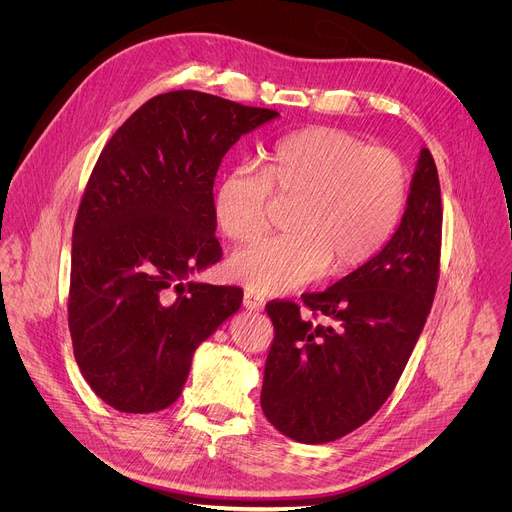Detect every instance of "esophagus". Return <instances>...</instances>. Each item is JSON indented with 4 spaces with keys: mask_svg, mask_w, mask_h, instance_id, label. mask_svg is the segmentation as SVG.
I'll return each mask as SVG.
<instances>
[{
    "mask_svg": "<svg viewBox=\"0 0 512 512\" xmlns=\"http://www.w3.org/2000/svg\"><path fill=\"white\" fill-rule=\"evenodd\" d=\"M243 306H245L249 312H261V310L265 308V302H263V298H259L257 294H253V291H245Z\"/></svg>",
    "mask_w": 512,
    "mask_h": 512,
    "instance_id": "esophagus-1",
    "label": "esophagus"
}]
</instances>
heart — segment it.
Wrapping results in <instances>:
<instances>
[{
  "label": "heart",
  "mask_w": 512,
  "mask_h": 512,
  "mask_svg": "<svg viewBox=\"0 0 512 512\" xmlns=\"http://www.w3.org/2000/svg\"><path fill=\"white\" fill-rule=\"evenodd\" d=\"M405 194L407 172L393 152L334 127L289 133L269 150L263 170L239 164L216 184V223L239 243L267 231L273 198L294 200L287 212L291 233L237 251L229 273L267 296L296 291L328 267L348 273L387 243Z\"/></svg>",
  "instance_id": "heart-1"
}]
</instances>
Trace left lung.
I'll return each instance as SVG.
<instances>
[{
	"label": "left lung",
	"mask_w": 512,
	"mask_h": 512,
	"mask_svg": "<svg viewBox=\"0 0 512 512\" xmlns=\"http://www.w3.org/2000/svg\"><path fill=\"white\" fill-rule=\"evenodd\" d=\"M442 247V194L421 148L401 225L364 265L304 304L332 320L271 302L275 338L265 362L261 409L300 444H326L369 421L393 393L433 304Z\"/></svg>",
	"instance_id": "8db88e82"
}]
</instances>
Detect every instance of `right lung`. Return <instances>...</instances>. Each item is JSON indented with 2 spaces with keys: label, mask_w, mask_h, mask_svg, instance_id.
Wrapping results in <instances>:
<instances>
[{
  "label": "right lung",
  "mask_w": 512,
  "mask_h": 512,
  "mask_svg": "<svg viewBox=\"0 0 512 512\" xmlns=\"http://www.w3.org/2000/svg\"><path fill=\"white\" fill-rule=\"evenodd\" d=\"M277 117L172 91L141 105L101 152L72 231L68 328L83 377L113 409L170 407L194 350L239 312L243 289L190 275L223 257L218 166L241 135Z\"/></svg>",
  "instance_id": "obj_1"
}]
</instances>
